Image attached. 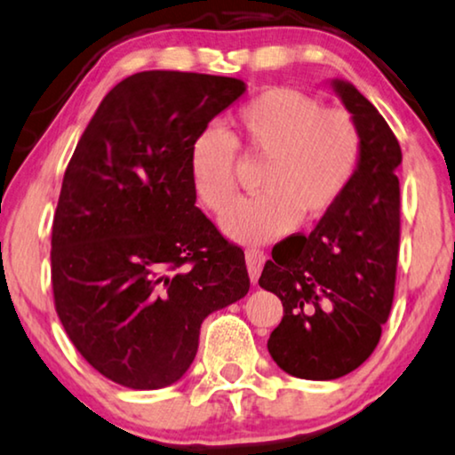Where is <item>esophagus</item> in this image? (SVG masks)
I'll list each match as a JSON object with an SVG mask.
<instances>
[{"instance_id": "34e87169", "label": "esophagus", "mask_w": 455, "mask_h": 455, "mask_svg": "<svg viewBox=\"0 0 455 455\" xmlns=\"http://www.w3.org/2000/svg\"><path fill=\"white\" fill-rule=\"evenodd\" d=\"M245 261H247V272L251 283H258L261 267L266 264V253L261 249H247L245 251Z\"/></svg>"}]
</instances>
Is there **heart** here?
I'll return each mask as SVG.
<instances>
[{
    "instance_id": "1",
    "label": "heart",
    "mask_w": 455,
    "mask_h": 455,
    "mask_svg": "<svg viewBox=\"0 0 455 455\" xmlns=\"http://www.w3.org/2000/svg\"><path fill=\"white\" fill-rule=\"evenodd\" d=\"M236 150L259 163L258 196L222 216V230L239 243H264L297 225L322 220L353 185L363 156V133L353 113L322 107L319 99L274 86L233 115V133L206 127L189 144L188 166L196 200L220 214L239 188Z\"/></svg>"
}]
</instances>
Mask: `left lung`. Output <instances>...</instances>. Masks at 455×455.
<instances>
[{"label":"left lung","mask_w":455,"mask_h":455,"mask_svg":"<svg viewBox=\"0 0 455 455\" xmlns=\"http://www.w3.org/2000/svg\"><path fill=\"white\" fill-rule=\"evenodd\" d=\"M334 88L361 127V166L338 206L309 236L280 241L259 276L284 307L267 350L289 375L315 381L350 373L379 344L400 251L398 140L353 84Z\"/></svg>","instance_id":"8db88e82"}]
</instances>
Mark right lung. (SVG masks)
<instances>
[{"instance_id": "add662e5", "label": "right lung", "mask_w": 455, "mask_h": 455, "mask_svg": "<svg viewBox=\"0 0 455 455\" xmlns=\"http://www.w3.org/2000/svg\"><path fill=\"white\" fill-rule=\"evenodd\" d=\"M245 92L227 76L140 72L82 133L51 230L55 311L76 350L132 389L175 383L200 325L249 291L245 253L196 206V133Z\"/></svg>"}]
</instances>
